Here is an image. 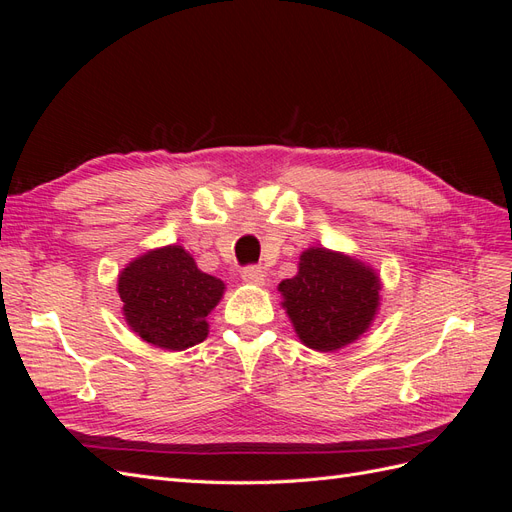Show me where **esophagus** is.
<instances>
[{
	"label": "esophagus",
	"instance_id": "34e87169",
	"mask_svg": "<svg viewBox=\"0 0 512 512\" xmlns=\"http://www.w3.org/2000/svg\"><path fill=\"white\" fill-rule=\"evenodd\" d=\"M241 277H243L245 284H252V286H262V284H265V280H267L265 271H262L260 267H245L241 271Z\"/></svg>",
	"mask_w": 512,
	"mask_h": 512
}]
</instances>
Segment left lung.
<instances>
[{"instance_id": "left-lung-1", "label": "left lung", "mask_w": 512, "mask_h": 512, "mask_svg": "<svg viewBox=\"0 0 512 512\" xmlns=\"http://www.w3.org/2000/svg\"><path fill=\"white\" fill-rule=\"evenodd\" d=\"M380 277L365 262L309 247L299 258V271L280 284L282 307L301 342L318 352L352 344L376 318Z\"/></svg>"}]
</instances>
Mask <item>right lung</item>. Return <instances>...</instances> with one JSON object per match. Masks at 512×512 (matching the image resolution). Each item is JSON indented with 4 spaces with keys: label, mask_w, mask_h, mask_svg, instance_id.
Segmentation results:
<instances>
[{
    "label": "right lung",
    "mask_w": 512,
    "mask_h": 512,
    "mask_svg": "<svg viewBox=\"0 0 512 512\" xmlns=\"http://www.w3.org/2000/svg\"><path fill=\"white\" fill-rule=\"evenodd\" d=\"M224 282L203 273L181 245L134 258L119 273L117 292L128 327L147 344L185 350L209 333L207 316L220 303Z\"/></svg>",
    "instance_id": "right-lung-1"
}]
</instances>
